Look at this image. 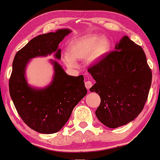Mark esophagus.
<instances>
[{
  "label": "esophagus",
  "mask_w": 160,
  "mask_h": 160,
  "mask_svg": "<svg viewBox=\"0 0 160 160\" xmlns=\"http://www.w3.org/2000/svg\"><path fill=\"white\" fill-rule=\"evenodd\" d=\"M92 86V82H91V81H86L85 82V87H86V88L87 89H89Z\"/></svg>",
  "instance_id": "obj_1"
}]
</instances>
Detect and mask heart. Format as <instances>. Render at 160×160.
<instances>
[{
	"mask_svg": "<svg viewBox=\"0 0 160 160\" xmlns=\"http://www.w3.org/2000/svg\"><path fill=\"white\" fill-rule=\"evenodd\" d=\"M111 49V41L106 36L89 35L75 39L69 44L68 54L63 60L68 66L76 67V60H86L96 62L106 55Z\"/></svg>",
	"mask_w": 160,
	"mask_h": 160,
	"instance_id": "obj_1",
	"label": "heart"
}]
</instances>
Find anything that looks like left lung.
<instances>
[{"label": "left lung", "mask_w": 160, "mask_h": 160, "mask_svg": "<svg viewBox=\"0 0 160 160\" xmlns=\"http://www.w3.org/2000/svg\"><path fill=\"white\" fill-rule=\"evenodd\" d=\"M115 49L88 68L96 82L90 91L100 98L96 117L109 128L125 125L140 114L152 79L141 47L125 36Z\"/></svg>", "instance_id": "left-lung-1"}]
</instances>
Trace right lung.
I'll list each match as a JSON object with an SVG mask.
<instances>
[{
    "label": "right lung",
    "mask_w": 160,
    "mask_h": 160,
    "mask_svg": "<svg viewBox=\"0 0 160 160\" xmlns=\"http://www.w3.org/2000/svg\"><path fill=\"white\" fill-rule=\"evenodd\" d=\"M71 30L60 29L35 37L17 52L9 78V92L19 117L36 132L52 134L58 132L71 117L78 102L87 95L83 75L68 76L58 62L52 60L54 75L51 84L43 89L28 84L25 67L30 59L47 56L56 52L61 58L58 45Z\"/></svg>",
    "instance_id": "add662e5"
}]
</instances>
